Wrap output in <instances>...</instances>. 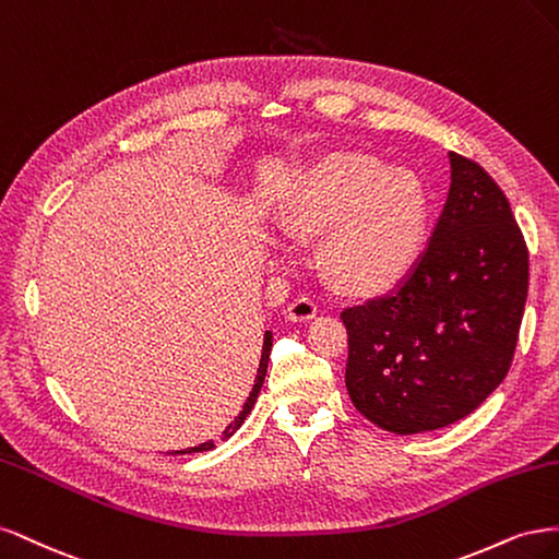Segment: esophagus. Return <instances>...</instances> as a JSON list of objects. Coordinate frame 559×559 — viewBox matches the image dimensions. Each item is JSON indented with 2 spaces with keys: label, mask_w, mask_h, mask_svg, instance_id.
<instances>
[{
  "label": "esophagus",
  "mask_w": 559,
  "mask_h": 559,
  "mask_svg": "<svg viewBox=\"0 0 559 559\" xmlns=\"http://www.w3.org/2000/svg\"><path fill=\"white\" fill-rule=\"evenodd\" d=\"M318 316V301L313 297H297L290 306H287V318L293 322L313 320Z\"/></svg>",
  "instance_id": "esophagus-1"
}]
</instances>
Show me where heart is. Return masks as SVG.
<instances>
[{
	"label": "heart",
	"instance_id": "obj_1",
	"mask_svg": "<svg viewBox=\"0 0 559 559\" xmlns=\"http://www.w3.org/2000/svg\"><path fill=\"white\" fill-rule=\"evenodd\" d=\"M429 204L423 183L367 155L320 165L295 194L287 223L295 234H328L322 264L350 293H381L420 258Z\"/></svg>",
	"mask_w": 559,
	"mask_h": 559
}]
</instances>
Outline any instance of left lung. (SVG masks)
Masks as SVG:
<instances>
[{
    "label": "left lung",
    "instance_id": "obj_1",
    "mask_svg": "<svg viewBox=\"0 0 559 559\" xmlns=\"http://www.w3.org/2000/svg\"><path fill=\"white\" fill-rule=\"evenodd\" d=\"M450 190L420 260L385 297L348 306L346 388L394 435L457 423L507 378L525 313L530 253L507 194L450 153Z\"/></svg>",
    "mask_w": 559,
    "mask_h": 559
}]
</instances>
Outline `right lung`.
Listing matches in <instances>:
<instances>
[{"mask_svg":"<svg viewBox=\"0 0 559 559\" xmlns=\"http://www.w3.org/2000/svg\"><path fill=\"white\" fill-rule=\"evenodd\" d=\"M269 350H272V332H266V334H264L262 357H260V367H258V376H255V385H253V390H250V394H248V400H246L243 408L239 411V416L234 418V423H229V427L223 431L225 439H229V437L234 435V431H237V429L243 425V420H246V416L250 413V408L255 406V400H258V394H260L262 383H264V373H266V365H269ZM211 448H213V441H206V443H200V445H194V448L176 450V453H178V455H186V453H204V450H211Z\"/></svg>","mask_w":559,"mask_h":559,"instance_id":"1","label":"right lung"}]
</instances>
